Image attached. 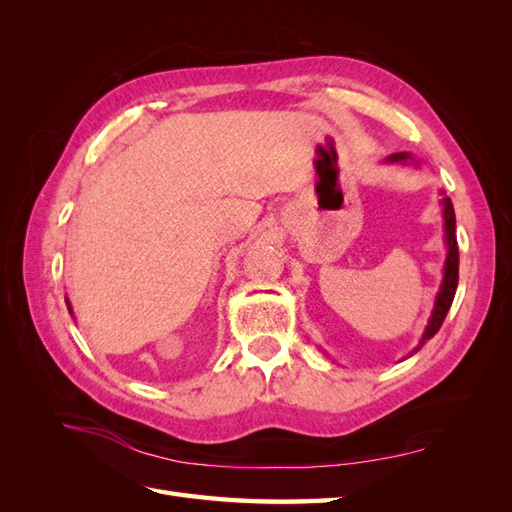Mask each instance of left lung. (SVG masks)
<instances>
[{
    "mask_svg": "<svg viewBox=\"0 0 512 512\" xmlns=\"http://www.w3.org/2000/svg\"><path fill=\"white\" fill-rule=\"evenodd\" d=\"M386 162L391 164H408V162H414V158L410 156V153L401 151V153H393V156L386 158ZM418 164V162H414ZM442 213H444V243H446V260H444V277H442V286H440V292L436 297V303H433V312H431V318L427 322L425 327V333L421 337V342H418L416 350H421V346H425L427 339H431L433 335H436L442 327V322L448 314V309H451V303L455 299V290H457V282H459V247H457V235H455V209H453V203L451 198H442ZM414 350V352H416Z\"/></svg>",
    "mask_w": 512,
    "mask_h": 512,
    "instance_id": "obj_1",
    "label": "left lung"
}]
</instances>
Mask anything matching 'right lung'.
I'll return each mask as SVG.
<instances>
[{
    "mask_svg": "<svg viewBox=\"0 0 512 512\" xmlns=\"http://www.w3.org/2000/svg\"><path fill=\"white\" fill-rule=\"evenodd\" d=\"M66 305H68V309H70V314H72V307H70V301H68V297H66Z\"/></svg>",
    "mask_w": 512,
    "mask_h": 512,
    "instance_id": "obj_1",
    "label": "right lung"
}]
</instances>
